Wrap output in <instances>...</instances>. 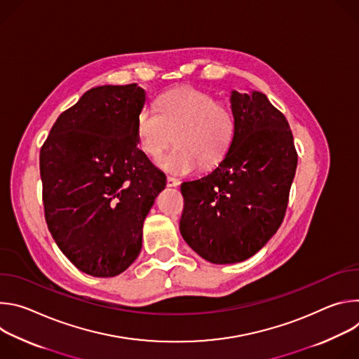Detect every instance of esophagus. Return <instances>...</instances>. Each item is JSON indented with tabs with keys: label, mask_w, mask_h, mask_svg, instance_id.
<instances>
[{
	"label": "esophagus",
	"mask_w": 359,
	"mask_h": 359,
	"mask_svg": "<svg viewBox=\"0 0 359 359\" xmlns=\"http://www.w3.org/2000/svg\"><path fill=\"white\" fill-rule=\"evenodd\" d=\"M166 184H168L169 187H176V186H179V184H180V180H179V179H176V177L168 176V179H166Z\"/></svg>",
	"instance_id": "34e87169"
}]
</instances>
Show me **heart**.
I'll use <instances>...</instances> for the list:
<instances>
[{"label":"heart","instance_id":"b5f03b06","mask_svg":"<svg viewBox=\"0 0 359 359\" xmlns=\"http://www.w3.org/2000/svg\"><path fill=\"white\" fill-rule=\"evenodd\" d=\"M234 115L223 100L206 90L179 86L156 100L155 108H143L136 118L139 147L147 156H159L172 143L176 146L158 159V165L175 175L212 168L226 155L234 135Z\"/></svg>","mask_w":359,"mask_h":359}]
</instances>
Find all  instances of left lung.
Instances as JSON below:
<instances>
[{"label": "left lung", "instance_id": "left-lung-1", "mask_svg": "<svg viewBox=\"0 0 359 359\" xmlns=\"http://www.w3.org/2000/svg\"><path fill=\"white\" fill-rule=\"evenodd\" d=\"M234 135L208 176L182 183L180 233L204 260L240 263L281 226L298 155L285 116L262 92H231Z\"/></svg>", "mask_w": 359, "mask_h": 359}]
</instances>
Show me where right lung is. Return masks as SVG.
Wrapping results in <instances>:
<instances>
[{
  "mask_svg": "<svg viewBox=\"0 0 359 359\" xmlns=\"http://www.w3.org/2000/svg\"><path fill=\"white\" fill-rule=\"evenodd\" d=\"M144 100L136 83L92 88L58 116L39 151L48 229L93 277H115L136 260L143 222L166 186L137 147Z\"/></svg>",
  "mask_w": 359,
  "mask_h": 359,
  "instance_id": "right-lung-1",
  "label": "right lung"
}]
</instances>
